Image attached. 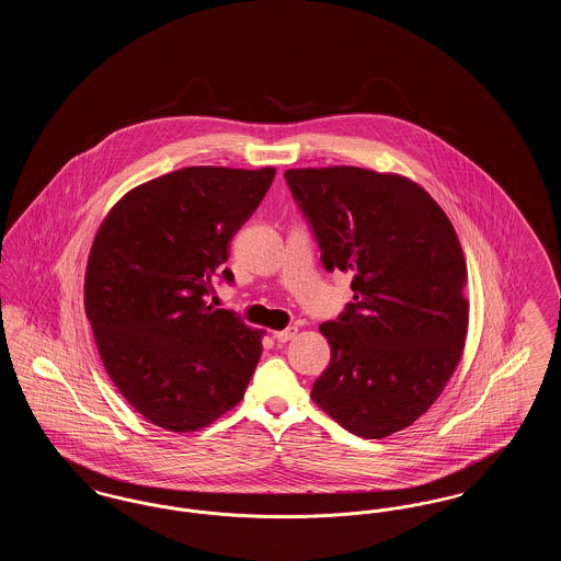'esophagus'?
<instances>
[{
    "instance_id": "esophagus-1",
    "label": "esophagus",
    "mask_w": 561,
    "mask_h": 561,
    "mask_svg": "<svg viewBox=\"0 0 561 561\" xmlns=\"http://www.w3.org/2000/svg\"><path fill=\"white\" fill-rule=\"evenodd\" d=\"M298 334V328H286V330H277V332H273V339L277 341V343H288V341H293L294 336Z\"/></svg>"
}]
</instances>
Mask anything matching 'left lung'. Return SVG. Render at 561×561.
Instances as JSON below:
<instances>
[{"mask_svg": "<svg viewBox=\"0 0 561 561\" xmlns=\"http://www.w3.org/2000/svg\"><path fill=\"white\" fill-rule=\"evenodd\" d=\"M328 271L353 273L355 302L321 323L332 359L311 400L351 433L410 427L460 364L467 263L450 218L419 183L355 165L286 170Z\"/></svg>", "mask_w": 561, "mask_h": 561, "instance_id": "1", "label": "left lung"}]
</instances>
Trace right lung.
I'll return each instance as SVG.
<instances>
[{
	"mask_svg": "<svg viewBox=\"0 0 561 561\" xmlns=\"http://www.w3.org/2000/svg\"><path fill=\"white\" fill-rule=\"evenodd\" d=\"M273 176V165L181 168L130 188L94 236L83 309L108 378L158 427H208L245 393L265 330L206 294L216 273L233 279L229 241Z\"/></svg>",
	"mask_w": 561,
	"mask_h": 561,
	"instance_id": "1",
	"label": "right lung"
}]
</instances>
